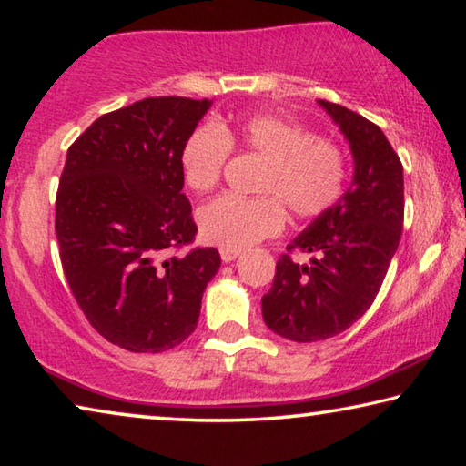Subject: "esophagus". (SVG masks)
<instances>
[{"mask_svg": "<svg viewBox=\"0 0 466 466\" xmlns=\"http://www.w3.org/2000/svg\"><path fill=\"white\" fill-rule=\"evenodd\" d=\"M238 255H240V250H236V248H219V257H222L224 263L236 261V258H238Z\"/></svg>", "mask_w": 466, "mask_h": 466, "instance_id": "1", "label": "esophagus"}]
</instances>
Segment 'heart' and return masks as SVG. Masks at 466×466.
I'll return each instance as SVG.
<instances>
[{
  "instance_id": "1",
  "label": "heart",
  "mask_w": 466,
  "mask_h": 466,
  "mask_svg": "<svg viewBox=\"0 0 466 466\" xmlns=\"http://www.w3.org/2000/svg\"><path fill=\"white\" fill-rule=\"evenodd\" d=\"M232 149L265 160L255 185L261 197L219 195L197 211L201 238L219 248H247L279 234L286 226L283 207L298 219H312L333 209L345 193L341 147L271 113L197 127L180 149L185 185L195 193L211 191Z\"/></svg>"
}]
</instances>
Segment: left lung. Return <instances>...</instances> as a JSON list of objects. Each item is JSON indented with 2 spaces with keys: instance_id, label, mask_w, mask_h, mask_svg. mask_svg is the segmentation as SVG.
I'll use <instances>...</instances> for the list:
<instances>
[{
  "instance_id": "obj_1",
  "label": "left lung",
  "mask_w": 466,
  "mask_h": 466,
  "mask_svg": "<svg viewBox=\"0 0 466 466\" xmlns=\"http://www.w3.org/2000/svg\"><path fill=\"white\" fill-rule=\"evenodd\" d=\"M350 141L353 180L333 209L288 244L310 265L281 255L261 299L263 320L289 341L335 337L364 317L399 248L405 216L403 164L382 129L335 102L319 100Z\"/></svg>"
}]
</instances>
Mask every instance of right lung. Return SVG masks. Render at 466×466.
<instances>
[{"label": "right lung", "instance_id": "right-lung-1", "mask_svg": "<svg viewBox=\"0 0 466 466\" xmlns=\"http://www.w3.org/2000/svg\"><path fill=\"white\" fill-rule=\"evenodd\" d=\"M211 106L144 98L98 116L72 147L55 201L63 273L86 319L136 353L172 350L193 333L219 269L216 248H193L180 149Z\"/></svg>", "mask_w": 466, "mask_h": 466}]
</instances>
